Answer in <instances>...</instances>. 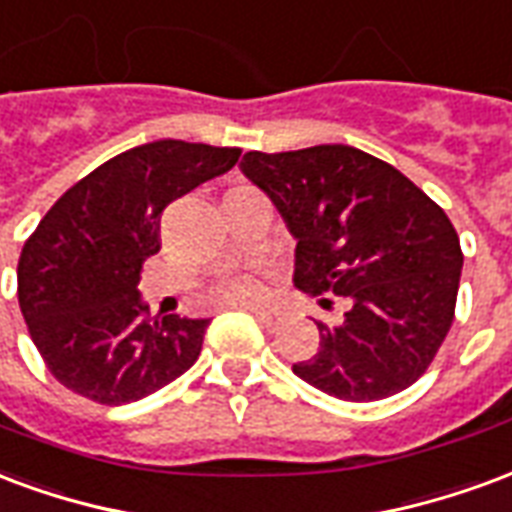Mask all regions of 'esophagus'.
<instances>
[{
  "label": "esophagus",
  "instance_id": "obj_1",
  "mask_svg": "<svg viewBox=\"0 0 512 512\" xmlns=\"http://www.w3.org/2000/svg\"><path fill=\"white\" fill-rule=\"evenodd\" d=\"M251 313L256 316V322H259L261 327H275V324H278V313L264 311V308H251Z\"/></svg>",
  "mask_w": 512,
  "mask_h": 512
}]
</instances>
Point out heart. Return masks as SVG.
Returning a JSON list of instances; mask_svg holds the SVG:
<instances>
[{"instance_id": "b5f03b06", "label": "heart", "mask_w": 512, "mask_h": 512, "mask_svg": "<svg viewBox=\"0 0 512 512\" xmlns=\"http://www.w3.org/2000/svg\"><path fill=\"white\" fill-rule=\"evenodd\" d=\"M220 297L229 302V305H251L261 297V283L251 275H242V278H234L229 286H223Z\"/></svg>"}]
</instances>
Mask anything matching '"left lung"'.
<instances>
[{"instance_id": "8db88e82", "label": "left lung", "mask_w": 512, "mask_h": 512, "mask_svg": "<svg viewBox=\"0 0 512 512\" xmlns=\"http://www.w3.org/2000/svg\"><path fill=\"white\" fill-rule=\"evenodd\" d=\"M294 248V286L349 302L316 322L319 352L292 371L341 401H379L425 374L453 324L464 267L445 210L390 163L346 144L245 152Z\"/></svg>"}]
</instances>
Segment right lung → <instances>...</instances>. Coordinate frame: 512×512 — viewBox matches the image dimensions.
I'll return each mask as SVG.
<instances>
[{
    "instance_id": "right-lung-1",
    "label": "right lung",
    "mask_w": 512,
    "mask_h": 512,
    "mask_svg": "<svg viewBox=\"0 0 512 512\" xmlns=\"http://www.w3.org/2000/svg\"><path fill=\"white\" fill-rule=\"evenodd\" d=\"M237 158V147L149 141L89 171L37 223L18 259V305L67 390L122 406L199 360L210 319H152L141 264L160 251V212Z\"/></svg>"
}]
</instances>
